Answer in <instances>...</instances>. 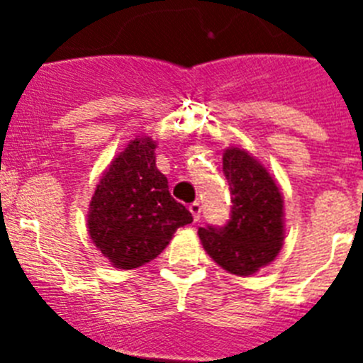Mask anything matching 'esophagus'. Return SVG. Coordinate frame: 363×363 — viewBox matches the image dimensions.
I'll list each match as a JSON object with an SVG mask.
<instances>
[{
  "label": "esophagus",
  "instance_id": "esophagus-1",
  "mask_svg": "<svg viewBox=\"0 0 363 363\" xmlns=\"http://www.w3.org/2000/svg\"><path fill=\"white\" fill-rule=\"evenodd\" d=\"M189 211H191L194 221L200 220V214H201V203H200V201H192V203L189 205Z\"/></svg>",
  "mask_w": 363,
  "mask_h": 363
}]
</instances>
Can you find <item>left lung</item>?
I'll list each match as a JSON object with an SVG mask.
<instances>
[{"mask_svg": "<svg viewBox=\"0 0 363 363\" xmlns=\"http://www.w3.org/2000/svg\"><path fill=\"white\" fill-rule=\"evenodd\" d=\"M223 174L230 191L225 225L200 227L207 255L225 271L247 277L271 264L284 240V200L265 167L242 149H227Z\"/></svg>", "mask_w": 363, "mask_h": 363, "instance_id": "obj_1", "label": "left lung"}]
</instances>
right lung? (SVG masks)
Instances as JSON below:
<instances>
[{"instance_id":"obj_1","label":"right lung","mask_w":363,"mask_h":363,"mask_svg":"<svg viewBox=\"0 0 363 363\" xmlns=\"http://www.w3.org/2000/svg\"><path fill=\"white\" fill-rule=\"evenodd\" d=\"M154 149L150 138L133 140L101 176L92 196L89 234L118 269H136L154 259L176 229L192 221L156 169Z\"/></svg>"}]
</instances>
